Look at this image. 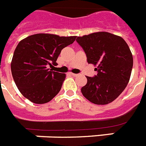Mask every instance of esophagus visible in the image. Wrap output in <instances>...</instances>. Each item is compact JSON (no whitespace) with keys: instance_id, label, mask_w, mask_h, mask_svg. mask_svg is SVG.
<instances>
[{"instance_id":"esophagus-1","label":"esophagus","mask_w":146,"mask_h":146,"mask_svg":"<svg viewBox=\"0 0 146 146\" xmlns=\"http://www.w3.org/2000/svg\"><path fill=\"white\" fill-rule=\"evenodd\" d=\"M69 74H71V75H72V76H74V77H75V76H77V75H78L77 74H74V73H72V72H70Z\"/></svg>"}]
</instances>
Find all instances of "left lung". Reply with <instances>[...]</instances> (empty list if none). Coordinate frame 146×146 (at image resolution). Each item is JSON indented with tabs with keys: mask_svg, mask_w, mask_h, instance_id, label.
Masks as SVG:
<instances>
[{
	"mask_svg": "<svg viewBox=\"0 0 146 146\" xmlns=\"http://www.w3.org/2000/svg\"><path fill=\"white\" fill-rule=\"evenodd\" d=\"M87 55V62L96 66L94 77L87 76L81 93L90 102L106 105L117 99L125 89L132 71V53L120 36L100 31L76 39Z\"/></svg>",
	"mask_w": 146,
	"mask_h": 146,
	"instance_id": "left-lung-1",
	"label": "left lung"
}]
</instances>
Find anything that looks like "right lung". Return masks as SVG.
I'll return each instance as SVG.
<instances>
[{
    "label": "right lung",
    "mask_w": 146,
    "mask_h": 146,
    "mask_svg": "<svg viewBox=\"0 0 146 146\" xmlns=\"http://www.w3.org/2000/svg\"><path fill=\"white\" fill-rule=\"evenodd\" d=\"M75 38L43 33L29 36L19 43L11 62V72L16 87L26 99L44 104L59 93L66 74L53 72L47 66H56L62 50Z\"/></svg>",
    "instance_id": "obj_1"
}]
</instances>
